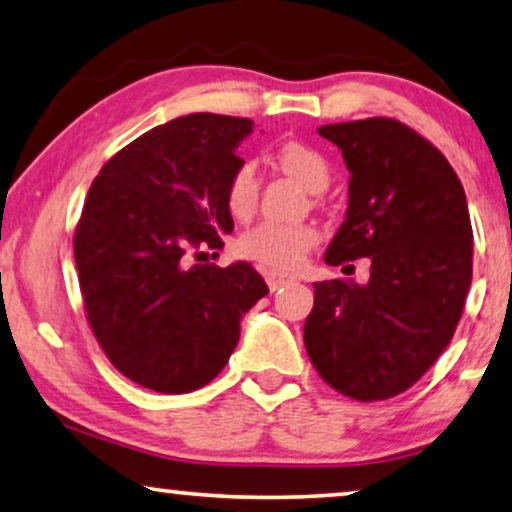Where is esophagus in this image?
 <instances>
[{
  "label": "esophagus",
  "instance_id": "1",
  "mask_svg": "<svg viewBox=\"0 0 512 512\" xmlns=\"http://www.w3.org/2000/svg\"><path fill=\"white\" fill-rule=\"evenodd\" d=\"M294 278L287 276V273H280V271H269L266 273V285H269L271 292H276V289L285 287L287 282H292Z\"/></svg>",
  "mask_w": 512,
  "mask_h": 512
}]
</instances>
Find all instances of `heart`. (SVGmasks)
<instances>
[{
  "instance_id": "1",
  "label": "heart",
  "mask_w": 512,
  "mask_h": 512,
  "mask_svg": "<svg viewBox=\"0 0 512 512\" xmlns=\"http://www.w3.org/2000/svg\"><path fill=\"white\" fill-rule=\"evenodd\" d=\"M282 170L299 179L310 193H322L331 181V167L326 158L303 142H282L276 151ZM259 197V174L253 160H241L234 167L225 186V202L232 216L246 218L253 213ZM317 241V232L308 225H285L264 220L241 234L239 253L273 269H294Z\"/></svg>"
}]
</instances>
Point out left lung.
<instances>
[{"label":"left lung","instance_id":"left-lung-1","mask_svg":"<svg viewBox=\"0 0 512 512\" xmlns=\"http://www.w3.org/2000/svg\"><path fill=\"white\" fill-rule=\"evenodd\" d=\"M349 170L345 223L326 248L338 266L370 259V280L315 282L303 342L319 375L347 398H393L451 342L471 285L467 195L430 142L395 119L317 128Z\"/></svg>","mask_w":512,"mask_h":512}]
</instances>
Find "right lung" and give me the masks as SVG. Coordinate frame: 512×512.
<instances>
[{
	"label": "right lung",
	"instance_id": "add662e5",
	"mask_svg": "<svg viewBox=\"0 0 512 512\" xmlns=\"http://www.w3.org/2000/svg\"><path fill=\"white\" fill-rule=\"evenodd\" d=\"M253 121L197 112L151 128L114 154L75 230L87 317L114 368L158 393L218 375L241 319L269 294L248 262L190 264L234 230L225 186Z\"/></svg>",
	"mask_w": 512,
	"mask_h": 512
}]
</instances>
